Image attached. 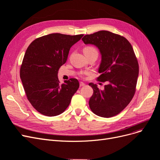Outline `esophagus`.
I'll use <instances>...</instances> for the list:
<instances>
[{
    "label": "esophagus",
    "mask_w": 160,
    "mask_h": 160,
    "mask_svg": "<svg viewBox=\"0 0 160 160\" xmlns=\"http://www.w3.org/2000/svg\"><path fill=\"white\" fill-rule=\"evenodd\" d=\"M79 85H80V87H83V86H85V84L84 83H83V82H80Z\"/></svg>",
    "instance_id": "esophagus-1"
}]
</instances>
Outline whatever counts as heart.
Returning <instances> with one entry per match:
<instances>
[{"mask_svg": "<svg viewBox=\"0 0 160 160\" xmlns=\"http://www.w3.org/2000/svg\"><path fill=\"white\" fill-rule=\"evenodd\" d=\"M91 50H95V49H94L93 47H87L85 48L83 51H91Z\"/></svg>", "mask_w": 160, "mask_h": 160, "instance_id": "b5f03b06", "label": "heart"}]
</instances>
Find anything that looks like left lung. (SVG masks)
<instances>
[{"instance_id":"left-lung-1","label":"left lung","mask_w":160,"mask_h":160,"mask_svg":"<svg viewBox=\"0 0 160 160\" xmlns=\"http://www.w3.org/2000/svg\"><path fill=\"white\" fill-rule=\"evenodd\" d=\"M82 41L98 48L101 61L98 79L108 82L103 90L89 84L93 89L90 109L100 117H113L126 108L135 92L139 65L132 46L125 37L107 31L86 35Z\"/></svg>"}]
</instances>
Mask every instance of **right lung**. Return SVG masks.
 Segmentation results:
<instances>
[{
    "instance_id": "add662e5",
    "label": "right lung",
    "mask_w": 160,
    "mask_h": 160,
    "mask_svg": "<svg viewBox=\"0 0 160 160\" xmlns=\"http://www.w3.org/2000/svg\"><path fill=\"white\" fill-rule=\"evenodd\" d=\"M83 36L52 33L37 38L28 47L20 77L28 100L40 113L52 117L64 112L79 88L78 80L73 78L61 85L57 75L71 47Z\"/></svg>"
}]
</instances>
